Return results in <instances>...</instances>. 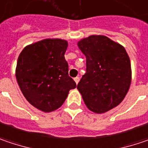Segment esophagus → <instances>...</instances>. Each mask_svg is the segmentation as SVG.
I'll list each match as a JSON object with an SVG mask.
<instances>
[{
  "label": "esophagus",
  "mask_w": 148,
  "mask_h": 148,
  "mask_svg": "<svg viewBox=\"0 0 148 148\" xmlns=\"http://www.w3.org/2000/svg\"><path fill=\"white\" fill-rule=\"evenodd\" d=\"M74 82L76 83V84H77L79 83V77H76V78H74Z\"/></svg>",
  "instance_id": "34e87169"
}]
</instances>
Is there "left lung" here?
Masks as SVG:
<instances>
[{
    "label": "left lung",
    "mask_w": 148,
    "mask_h": 148,
    "mask_svg": "<svg viewBox=\"0 0 148 148\" xmlns=\"http://www.w3.org/2000/svg\"><path fill=\"white\" fill-rule=\"evenodd\" d=\"M86 58V73L77 85L87 108L102 114L124 100L132 82L130 58L125 48L104 35L77 42Z\"/></svg>",
    "instance_id": "obj_1"
}]
</instances>
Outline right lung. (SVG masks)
Returning <instances> with one entry per match:
<instances>
[{"label":"right lung","instance_id":"1","mask_svg":"<svg viewBox=\"0 0 148 148\" xmlns=\"http://www.w3.org/2000/svg\"><path fill=\"white\" fill-rule=\"evenodd\" d=\"M68 42L46 38L29 44L19 54L16 78L24 97L43 112H52L65 101L76 84L69 76L64 58Z\"/></svg>","mask_w":148,"mask_h":148}]
</instances>
